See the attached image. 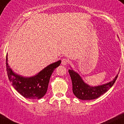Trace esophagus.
I'll use <instances>...</instances> for the list:
<instances>
[{
	"instance_id": "esophagus-1",
	"label": "esophagus",
	"mask_w": 124,
	"mask_h": 124,
	"mask_svg": "<svg viewBox=\"0 0 124 124\" xmlns=\"http://www.w3.org/2000/svg\"><path fill=\"white\" fill-rule=\"evenodd\" d=\"M68 63H69V60L67 58H64L62 60V64L63 66H66Z\"/></svg>"
}]
</instances>
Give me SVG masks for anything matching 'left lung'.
<instances>
[{
	"label": "left lung",
	"mask_w": 124,
	"mask_h": 124,
	"mask_svg": "<svg viewBox=\"0 0 124 124\" xmlns=\"http://www.w3.org/2000/svg\"><path fill=\"white\" fill-rule=\"evenodd\" d=\"M69 72L71 78L74 94L78 99L83 100H91L98 98L113 85L118 77L117 75L114 80L107 84L97 87H90L84 83L77 73L72 70H69Z\"/></svg>",
	"instance_id": "1"
}]
</instances>
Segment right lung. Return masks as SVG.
Returning a JSON list of instances; mask_svg holds the SVG:
<instances>
[{"mask_svg": "<svg viewBox=\"0 0 124 124\" xmlns=\"http://www.w3.org/2000/svg\"><path fill=\"white\" fill-rule=\"evenodd\" d=\"M60 63L59 60L46 67L35 76L23 77L12 71L8 65L6 55V71L9 81L18 93L29 99H40L45 95L51 74Z\"/></svg>", "mask_w": 124, "mask_h": 124, "instance_id": "add662e5", "label": "right lung"}]
</instances>
